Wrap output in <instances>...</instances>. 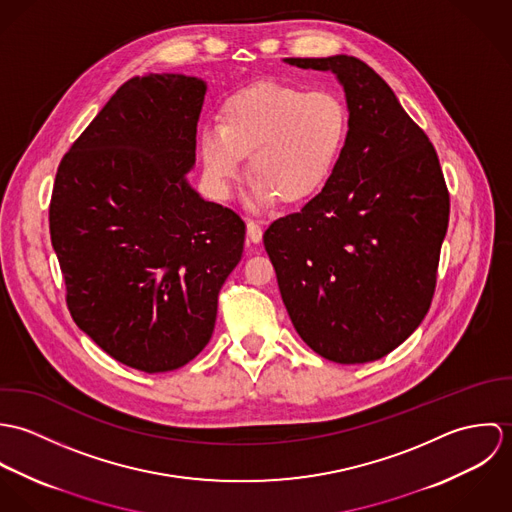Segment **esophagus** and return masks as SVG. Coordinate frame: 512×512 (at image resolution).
<instances>
[{"label":"esophagus","instance_id":"34e87169","mask_svg":"<svg viewBox=\"0 0 512 512\" xmlns=\"http://www.w3.org/2000/svg\"><path fill=\"white\" fill-rule=\"evenodd\" d=\"M262 234H264V230H262V226L258 222H254V220L246 222V236H248L250 242H260Z\"/></svg>","mask_w":512,"mask_h":512}]
</instances>
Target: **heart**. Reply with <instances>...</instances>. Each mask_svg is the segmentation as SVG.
<instances>
[{
    "label": "heart",
    "instance_id": "b5f03b06",
    "mask_svg": "<svg viewBox=\"0 0 512 512\" xmlns=\"http://www.w3.org/2000/svg\"><path fill=\"white\" fill-rule=\"evenodd\" d=\"M347 138L349 108L335 90L256 82L224 102L220 124L201 130L205 181L226 199L250 153L248 205L266 207L276 197L297 203L323 187Z\"/></svg>",
    "mask_w": 512,
    "mask_h": 512
}]
</instances>
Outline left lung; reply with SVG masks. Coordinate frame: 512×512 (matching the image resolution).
<instances>
[{"label": "left lung", "mask_w": 512, "mask_h": 512, "mask_svg": "<svg viewBox=\"0 0 512 512\" xmlns=\"http://www.w3.org/2000/svg\"><path fill=\"white\" fill-rule=\"evenodd\" d=\"M333 71L349 106V138L299 213L274 220L264 248L299 337L341 365L378 361L426 317L449 222L436 147L392 88L355 57L286 59Z\"/></svg>", "instance_id": "obj_1"}]
</instances>
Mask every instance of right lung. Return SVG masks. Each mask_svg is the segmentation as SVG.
Here are the masks:
<instances>
[{
	"label": "right lung",
	"instance_id": "right-lung-1",
	"mask_svg": "<svg viewBox=\"0 0 512 512\" xmlns=\"http://www.w3.org/2000/svg\"><path fill=\"white\" fill-rule=\"evenodd\" d=\"M205 90L183 74L124 82L63 155L49 205L74 323L149 374L205 349L244 250V220L185 181Z\"/></svg>",
	"mask_w": 512,
	"mask_h": 512
}]
</instances>
